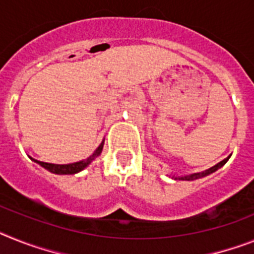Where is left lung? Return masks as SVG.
<instances>
[{
	"mask_svg": "<svg viewBox=\"0 0 254 254\" xmlns=\"http://www.w3.org/2000/svg\"><path fill=\"white\" fill-rule=\"evenodd\" d=\"M230 159V156L227 157V159L222 160L221 163H218L217 165H214V167L209 168L208 170H205V172H201V173H195V174H191V176H185V177H178V178H176V180H183V181H193V180H197V178H201V177H205L208 176V174L213 173V172H216L218 168L223 167L226 163H227V160Z\"/></svg>",
	"mask_w": 254,
	"mask_h": 254,
	"instance_id": "8db88e82",
	"label": "left lung"
}]
</instances>
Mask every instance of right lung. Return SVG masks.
<instances>
[{"label": "right lung", "instance_id": "add662e5", "mask_svg": "<svg viewBox=\"0 0 254 254\" xmlns=\"http://www.w3.org/2000/svg\"><path fill=\"white\" fill-rule=\"evenodd\" d=\"M102 150H103V142H102L101 144H99V147H98L97 150L94 151V153L91 155V156L87 157L86 160H82V161H78V163H73V164H63V165H61V164H50V163H44V161H38V160H33L35 163L40 164L41 167H44L45 169H48L49 172H51V173H55V174H74V173H78V172H81L82 169H85V168L89 165V164L93 161V160L95 159L97 156H99L102 152Z\"/></svg>", "mask_w": 254, "mask_h": 254}]
</instances>
